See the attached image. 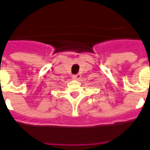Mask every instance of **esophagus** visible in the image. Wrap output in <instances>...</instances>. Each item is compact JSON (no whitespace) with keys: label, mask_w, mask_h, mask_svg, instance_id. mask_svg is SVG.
I'll use <instances>...</instances> for the list:
<instances>
[{"label":"esophagus","mask_w":150,"mask_h":150,"mask_svg":"<svg viewBox=\"0 0 150 150\" xmlns=\"http://www.w3.org/2000/svg\"><path fill=\"white\" fill-rule=\"evenodd\" d=\"M72 76H73V79H74V80H78L80 77H81V75H80V74H75V75H73Z\"/></svg>","instance_id":"obj_1"}]
</instances>
